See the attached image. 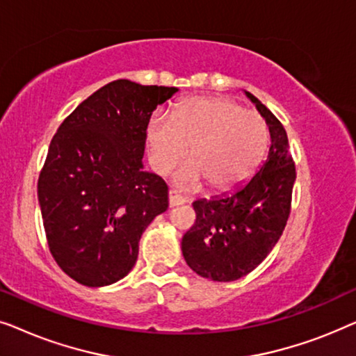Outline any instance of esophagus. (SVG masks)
Instances as JSON below:
<instances>
[{"label": "esophagus", "instance_id": "esophagus-1", "mask_svg": "<svg viewBox=\"0 0 356 356\" xmlns=\"http://www.w3.org/2000/svg\"><path fill=\"white\" fill-rule=\"evenodd\" d=\"M168 202H170V207H177V206H181V204L186 202V199L183 196H179V194L175 191V189H170L168 191Z\"/></svg>", "mask_w": 356, "mask_h": 356}]
</instances>
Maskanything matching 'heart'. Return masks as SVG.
Wrapping results in <instances>:
<instances>
[{"label":"heart","instance_id":"b5f03b06","mask_svg":"<svg viewBox=\"0 0 356 356\" xmlns=\"http://www.w3.org/2000/svg\"><path fill=\"white\" fill-rule=\"evenodd\" d=\"M147 143L155 172L168 175L186 159L178 183L227 191L257 168L269 144V126L256 111L225 97H194L181 102L172 118L154 116Z\"/></svg>","mask_w":356,"mask_h":356}]
</instances>
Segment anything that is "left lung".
I'll return each mask as SVG.
<instances>
[{
    "label": "left lung",
    "mask_w": 356,
    "mask_h": 356,
    "mask_svg": "<svg viewBox=\"0 0 356 356\" xmlns=\"http://www.w3.org/2000/svg\"><path fill=\"white\" fill-rule=\"evenodd\" d=\"M246 95L269 126V157L246 186L194 201L196 222L181 241L186 264L216 282L238 280L254 270L274 250L291 209L296 170L286 131L266 105Z\"/></svg>",
    "instance_id": "obj_1"
}]
</instances>
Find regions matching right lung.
<instances>
[{"mask_svg": "<svg viewBox=\"0 0 356 356\" xmlns=\"http://www.w3.org/2000/svg\"><path fill=\"white\" fill-rule=\"evenodd\" d=\"M177 87L110 82L72 111L53 136L38 177V202L53 259L86 286L129 274L139 240L168 209V186L143 172L152 111Z\"/></svg>", "mask_w": 356, "mask_h": 356, "instance_id": "obj_1", "label": "right lung"}]
</instances>
